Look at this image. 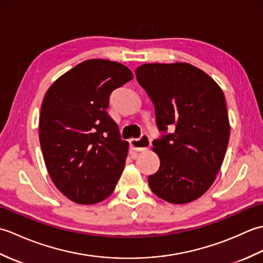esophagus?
Listing matches in <instances>:
<instances>
[{
  "mask_svg": "<svg viewBox=\"0 0 263 263\" xmlns=\"http://www.w3.org/2000/svg\"><path fill=\"white\" fill-rule=\"evenodd\" d=\"M152 141L147 135H142L140 139H131L130 140V147L135 152H143L150 147Z\"/></svg>",
  "mask_w": 263,
  "mask_h": 263,
  "instance_id": "1",
  "label": "esophagus"
}]
</instances>
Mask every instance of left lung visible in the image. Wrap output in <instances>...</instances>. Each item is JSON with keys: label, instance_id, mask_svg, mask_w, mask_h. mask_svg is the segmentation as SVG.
<instances>
[{"label": "left lung", "instance_id": "8db88e82", "mask_svg": "<svg viewBox=\"0 0 263 263\" xmlns=\"http://www.w3.org/2000/svg\"><path fill=\"white\" fill-rule=\"evenodd\" d=\"M136 76L163 133L153 141L160 166L149 186L167 202H191L212 185L225 157L231 128L224 92L187 63L143 64Z\"/></svg>", "mask_w": 263, "mask_h": 263}]
</instances>
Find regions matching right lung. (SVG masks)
<instances>
[{
  "label": "right lung",
  "mask_w": 263,
  "mask_h": 263,
  "mask_svg": "<svg viewBox=\"0 0 263 263\" xmlns=\"http://www.w3.org/2000/svg\"><path fill=\"white\" fill-rule=\"evenodd\" d=\"M133 79L125 65L88 60L49 87L39 117L48 174L66 198L93 204L108 198L122 174L128 142L108 115L110 93Z\"/></svg>",
  "instance_id": "right-lung-1"
}]
</instances>
